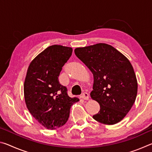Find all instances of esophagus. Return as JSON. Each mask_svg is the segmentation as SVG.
<instances>
[{
	"label": "esophagus",
	"mask_w": 152,
	"mask_h": 152,
	"mask_svg": "<svg viewBox=\"0 0 152 152\" xmlns=\"http://www.w3.org/2000/svg\"><path fill=\"white\" fill-rule=\"evenodd\" d=\"M81 98H82V99L84 100H88L89 99V94L88 92H83L81 95Z\"/></svg>",
	"instance_id": "obj_1"
}]
</instances>
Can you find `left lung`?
<instances>
[{
  "label": "left lung",
  "instance_id": "left-lung-1",
  "mask_svg": "<svg viewBox=\"0 0 152 152\" xmlns=\"http://www.w3.org/2000/svg\"><path fill=\"white\" fill-rule=\"evenodd\" d=\"M74 52L93 74L91 96L101 108L93 119L106 125L121 121L132 109L137 93V79L130 61L106 43L78 48Z\"/></svg>",
  "mask_w": 152,
  "mask_h": 152
}]
</instances>
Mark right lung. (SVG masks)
<instances>
[{
  "mask_svg": "<svg viewBox=\"0 0 152 152\" xmlns=\"http://www.w3.org/2000/svg\"><path fill=\"white\" fill-rule=\"evenodd\" d=\"M72 53L71 48L51 45L39 53L28 68L24 83L25 103L32 116L48 129L65 124L72 105L79 101L68 96V89L58 80Z\"/></svg>",
  "mask_w": 152,
  "mask_h": 152,
  "instance_id": "add662e5",
  "label": "right lung"
}]
</instances>
